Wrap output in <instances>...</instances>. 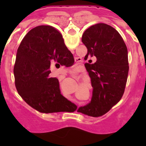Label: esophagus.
<instances>
[{
  "mask_svg": "<svg viewBox=\"0 0 146 146\" xmlns=\"http://www.w3.org/2000/svg\"><path fill=\"white\" fill-rule=\"evenodd\" d=\"M76 61H77V60H76ZM78 61H79V60H78ZM78 61H77V62H78Z\"/></svg>",
  "mask_w": 146,
  "mask_h": 146,
  "instance_id": "1",
  "label": "esophagus"
}]
</instances>
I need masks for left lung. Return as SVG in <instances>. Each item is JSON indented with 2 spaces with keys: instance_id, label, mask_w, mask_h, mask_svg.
<instances>
[{
  "instance_id": "obj_1",
  "label": "left lung",
  "mask_w": 146,
  "mask_h": 146,
  "mask_svg": "<svg viewBox=\"0 0 146 146\" xmlns=\"http://www.w3.org/2000/svg\"><path fill=\"white\" fill-rule=\"evenodd\" d=\"M82 42L87 47L85 66L93 87L91 102L77 112L90 116H101L119 102L124 93L129 72L127 47L116 30L98 23L83 33ZM96 58L91 64L90 59Z\"/></svg>"
}]
</instances>
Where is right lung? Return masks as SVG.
Here are the masks:
<instances>
[{
    "mask_svg": "<svg viewBox=\"0 0 146 146\" xmlns=\"http://www.w3.org/2000/svg\"><path fill=\"white\" fill-rule=\"evenodd\" d=\"M74 57L60 32L52 26L33 28L22 40L14 66L15 86L24 101L40 113L74 111L77 106L61 95L50 68L71 66Z\"/></svg>",
    "mask_w": 146,
    "mask_h": 146,
    "instance_id": "obj_1",
    "label": "right lung"
}]
</instances>
